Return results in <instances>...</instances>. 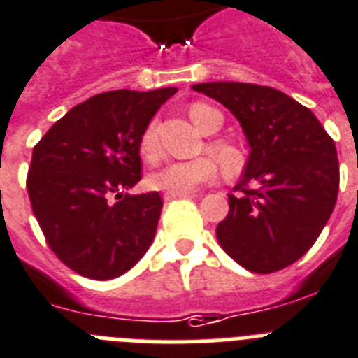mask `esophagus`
<instances>
[{
	"label": "esophagus",
	"mask_w": 358,
	"mask_h": 358,
	"mask_svg": "<svg viewBox=\"0 0 358 358\" xmlns=\"http://www.w3.org/2000/svg\"><path fill=\"white\" fill-rule=\"evenodd\" d=\"M194 194L193 193H187V194H171V193H167L165 194V200H167V202H171V200H176V198H193Z\"/></svg>",
	"instance_id": "obj_1"
}]
</instances>
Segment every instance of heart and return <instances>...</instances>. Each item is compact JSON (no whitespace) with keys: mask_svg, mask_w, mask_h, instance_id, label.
Returning <instances> with one entry per match:
<instances>
[{"mask_svg":"<svg viewBox=\"0 0 358 358\" xmlns=\"http://www.w3.org/2000/svg\"><path fill=\"white\" fill-rule=\"evenodd\" d=\"M189 116H191L194 125L206 134L216 133L222 127V114L211 105L193 103L189 109ZM140 149H142V155L147 160L155 162L160 158L162 149L160 142H158L156 122L147 123V127L143 129L142 138H140ZM209 151L218 158L225 173H238L242 164H244V158H242L238 147L235 143L227 142V140L209 142ZM216 173H218V165L211 156H200L194 160L171 162L152 174L151 185L156 191H162L165 194H187L193 193L194 189H198L200 185L213 182L216 178Z\"/></svg>","mask_w":358,"mask_h":358,"instance_id":"obj_1","label":"heart"}]
</instances>
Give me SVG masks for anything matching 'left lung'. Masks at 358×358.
<instances>
[{"label": "left lung", "mask_w": 358, "mask_h": 358, "mask_svg": "<svg viewBox=\"0 0 358 358\" xmlns=\"http://www.w3.org/2000/svg\"><path fill=\"white\" fill-rule=\"evenodd\" d=\"M193 89L235 114L251 147L216 238L248 271H280L308 253L335 209V142L308 107L273 87L211 82Z\"/></svg>", "instance_id": "obj_1"}]
</instances>
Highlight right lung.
<instances>
[{"label":"right lung","mask_w":358,"mask_h":358,"mask_svg":"<svg viewBox=\"0 0 358 358\" xmlns=\"http://www.w3.org/2000/svg\"><path fill=\"white\" fill-rule=\"evenodd\" d=\"M176 91L101 92L72 107L36 143L27 174L32 213L72 271L110 280L152 244L162 196L125 191L142 180L143 129Z\"/></svg>","instance_id":"right-lung-1"}]
</instances>
